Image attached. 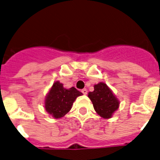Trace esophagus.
Wrapping results in <instances>:
<instances>
[{
    "label": "esophagus",
    "mask_w": 160,
    "mask_h": 160,
    "mask_svg": "<svg viewBox=\"0 0 160 160\" xmlns=\"http://www.w3.org/2000/svg\"><path fill=\"white\" fill-rule=\"evenodd\" d=\"M81 92H82L84 94H87V89H83L82 90H81Z\"/></svg>",
    "instance_id": "obj_1"
}]
</instances>
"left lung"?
<instances>
[{"label": "left lung", "mask_w": 160, "mask_h": 160, "mask_svg": "<svg viewBox=\"0 0 160 160\" xmlns=\"http://www.w3.org/2000/svg\"><path fill=\"white\" fill-rule=\"evenodd\" d=\"M93 88L94 90L88 93L93 108L101 118L109 119L118 109L120 102L112 90L105 83L99 82L94 84Z\"/></svg>", "instance_id": "1"}]
</instances>
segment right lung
Returning a JSON list of instances; mask_svg holds the SVG:
<instances>
[{
	"label": "right lung",
	"instance_id": "right-lung-1",
	"mask_svg": "<svg viewBox=\"0 0 160 160\" xmlns=\"http://www.w3.org/2000/svg\"><path fill=\"white\" fill-rule=\"evenodd\" d=\"M82 94L75 87L66 89L62 83L57 80L53 83L45 97V110L55 119L63 118L71 109L76 98Z\"/></svg>",
	"mask_w": 160,
	"mask_h": 160
}]
</instances>
